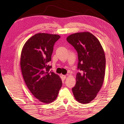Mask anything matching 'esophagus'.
<instances>
[{"mask_svg": "<svg viewBox=\"0 0 124 124\" xmlns=\"http://www.w3.org/2000/svg\"><path fill=\"white\" fill-rule=\"evenodd\" d=\"M62 78L63 79H65V78H66V77H67V76H65V75H62Z\"/></svg>", "mask_w": 124, "mask_h": 124, "instance_id": "obj_1", "label": "esophagus"}]
</instances>
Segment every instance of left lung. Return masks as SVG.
I'll return each instance as SVG.
<instances>
[{
	"label": "left lung",
	"instance_id": "1",
	"mask_svg": "<svg viewBox=\"0 0 124 124\" xmlns=\"http://www.w3.org/2000/svg\"><path fill=\"white\" fill-rule=\"evenodd\" d=\"M68 43L77 51L78 56L76 84L72 88L75 99L86 104L95 98L102 86L106 69V57L99 40L89 32L69 36Z\"/></svg>",
	"mask_w": 124,
	"mask_h": 124
}]
</instances>
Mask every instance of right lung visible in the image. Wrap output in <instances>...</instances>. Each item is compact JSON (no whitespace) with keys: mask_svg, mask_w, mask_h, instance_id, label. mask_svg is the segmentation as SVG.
Here are the masks:
<instances>
[{"mask_svg":"<svg viewBox=\"0 0 124 124\" xmlns=\"http://www.w3.org/2000/svg\"><path fill=\"white\" fill-rule=\"evenodd\" d=\"M60 36L39 33L26 41L21 54L20 65L25 83L39 101L50 103L56 99L62 87L59 76L50 71L53 46Z\"/></svg>","mask_w":124,"mask_h":124,"instance_id":"right-lung-1","label":"right lung"}]
</instances>
